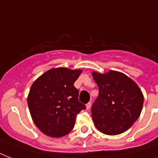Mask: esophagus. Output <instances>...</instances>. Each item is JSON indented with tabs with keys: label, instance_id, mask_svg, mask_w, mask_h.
Here are the masks:
<instances>
[{
	"label": "esophagus",
	"instance_id": "obj_1",
	"mask_svg": "<svg viewBox=\"0 0 158 158\" xmlns=\"http://www.w3.org/2000/svg\"><path fill=\"white\" fill-rule=\"evenodd\" d=\"M91 105H92V103L90 102L86 104V108L88 109V110H89V109H90V107H91Z\"/></svg>",
	"mask_w": 158,
	"mask_h": 158
}]
</instances>
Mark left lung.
<instances>
[{"label": "left lung", "mask_w": 158, "mask_h": 158, "mask_svg": "<svg viewBox=\"0 0 158 158\" xmlns=\"http://www.w3.org/2000/svg\"><path fill=\"white\" fill-rule=\"evenodd\" d=\"M99 94L92 106L94 122L101 132L120 135L130 129L139 117L143 96L138 85L120 72L93 73Z\"/></svg>", "instance_id": "8db88e82"}]
</instances>
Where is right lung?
I'll use <instances>...</instances> for the list:
<instances>
[{
  "label": "right lung",
  "mask_w": 158,
  "mask_h": 158,
  "mask_svg": "<svg viewBox=\"0 0 158 158\" xmlns=\"http://www.w3.org/2000/svg\"><path fill=\"white\" fill-rule=\"evenodd\" d=\"M81 70L56 68L41 75L31 86L28 105L36 126L45 135L59 138L74 128L75 118L86 106L74 86Z\"/></svg>",
  "instance_id": "1"
}]
</instances>
